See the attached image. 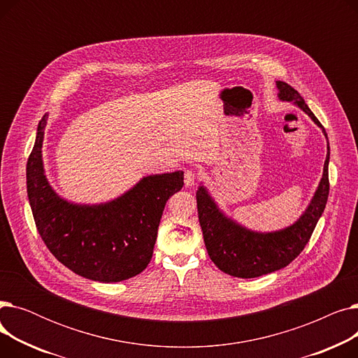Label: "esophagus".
Masks as SVG:
<instances>
[{
    "label": "esophagus",
    "instance_id": "obj_1",
    "mask_svg": "<svg viewBox=\"0 0 358 358\" xmlns=\"http://www.w3.org/2000/svg\"><path fill=\"white\" fill-rule=\"evenodd\" d=\"M200 173L196 171V169L190 168V169H185V174H184V184L185 187H193L199 178Z\"/></svg>",
    "mask_w": 358,
    "mask_h": 358
}]
</instances>
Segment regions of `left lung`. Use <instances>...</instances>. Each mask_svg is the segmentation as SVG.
I'll list each match as a JSON object with an SVG mask.
<instances>
[{"label":"left lung","mask_w":358,"mask_h":358,"mask_svg":"<svg viewBox=\"0 0 358 358\" xmlns=\"http://www.w3.org/2000/svg\"><path fill=\"white\" fill-rule=\"evenodd\" d=\"M275 87L280 101L292 103L306 113L312 122L322 130L328 143V152L322 178L308 208L292 224L278 231L259 232L243 227L219 208L208 187L200 182L196 199L206 250L219 270L239 278L259 277L289 266L303 251L319 217L324 213L329 194V142L327 131L294 88L283 81H275Z\"/></svg>","instance_id":"8db88e82"}]
</instances>
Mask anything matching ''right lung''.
<instances>
[{"mask_svg": "<svg viewBox=\"0 0 358 358\" xmlns=\"http://www.w3.org/2000/svg\"><path fill=\"white\" fill-rule=\"evenodd\" d=\"M49 113L37 126L27 161V196L37 231L59 262L88 280L117 283L142 273L157 241L166 200L180 192L184 173L142 177L119 197L103 203H75L53 190L43 164Z\"/></svg>", "mask_w": 358, "mask_h": 358, "instance_id": "add662e5", "label": "right lung"}]
</instances>
